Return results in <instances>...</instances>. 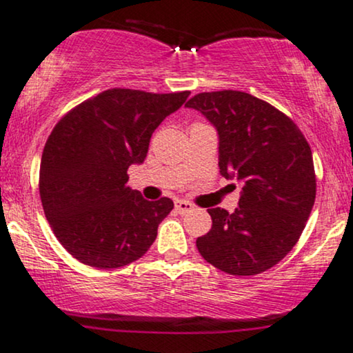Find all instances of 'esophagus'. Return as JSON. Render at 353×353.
Here are the masks:
<instances>
[{"label":"esophagus","instance_id":"esophagus-1","mask_svg":"<svg viewBox=\"0 0 353 353\" xmlns=\"http://www.w3.org/2000/svg\"><path fill=\"white\" fill-rule=\"evenodd\" d=\"M176 210L179 213H187V212H192V210H194V205H192L190 202H185V200H177Z\"/></svg>","mask_w":353,"mask_h":353}]
</instances>
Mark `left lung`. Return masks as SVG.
<instances>
[{
	"mask_svg": "<svg viewBox=\"0 0 353 353\" xmlns=\"http://www.w3.org/2000/svg\"><path fill=\"white\" fill-rule=\"evenodd\" d=\"M185 105L215 125L221 176L243 184L233 213L208 210L212 230L197 238L199 252L230 275L262 274L292 251L313 210L310 143L288 115L248 92H200Z\"/></svg>",
	"mask_w": 353,
	"mask_h": 353,
	"instance_id": "left-lung-1",
	"label": "left lung"
}]
</instances>
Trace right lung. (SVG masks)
<instances>
[{
	"label": "right lung",
	"instance_id": "add662e5",
	"mask_svg": "<svg viewBox=\"0 0 353 353\" xmlns=\"http://www.w3.org/2000/svg\"><path fill=\"white\" fill-rule=\"evenodd\" d=\"M189 94L112 88L53 127L40 161V200L53 234L79 262L117 269L154 243L174 203L145 200L127 185V171L143 163L153 132Z\"/></svg>",
	"mask_w": 353,
	"mask_h": 353
}]
</instances>
